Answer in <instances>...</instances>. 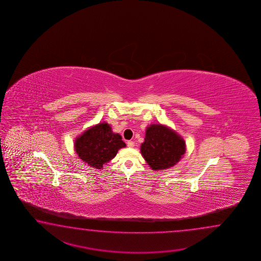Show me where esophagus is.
Wrapping results in <instances>:
<instances>
[{
    "mask_svg": "<svg viewBox=\"0 0 261 261\" xmlns=\"http://www.w3.org/2000/svg\"><path fill=\"white\" fill-rule=\"evenodd\" d=\"M127 145H128L129 148H133V147H134V143H133V141H128V143H127Z\"/></svg>",
    "mask_w": 261,
    "mask_h": 261,
    "instance_id": "esophagus-1",
    "label": "esophagus"
}]
</instances>
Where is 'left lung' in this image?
I'll return each instance as SVG.
<instances>
[{
  "instance_id": "1",
  "label": "left lung",
  "mask_w": 261,
  "mask_h": 261,
  "mask_svg": "<svg viewBox=\"0 0 261 261\" xmlns=\"http://www.w3.org/2000/svg\"><path fill=\"white\" fill-rule=\"evenodd\" d=\"M185 152L186 142L172 128L161 124H152L146 128L141 153L152 170L174 166Z\"/></svg>"
}]
</instances>
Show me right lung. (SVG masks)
I'll return each instance as SVG.
<instances>
[{
  "mask_svg": "<svg viewBox=\"0 0 261 261\" xmlns=\"http://www.w3.org/2000/svg\"><path fill=\"white\" fill-rule=\"evenodd\" d=\"M125 146L121 136L113 133L106 122L88 128L74 140V149L80 160L98 170L102 169L117 155V151Z\"/></svg>",
  "mask_w": 261,
  "mask_h": 261,
  "instance_id": "obj_1",
  "label": "right lung"
}]
</instances>
